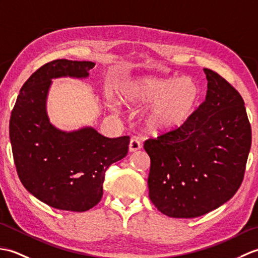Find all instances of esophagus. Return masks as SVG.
<instances>
[{"label": "esophagus", "mask_w": 258, "mask_h": 258, "mask_svg": "<svg viewBox=\"0 0 258 258\" xmlns=\"http://www.w3.org/2000/svg\"><path fill=\"white\" fill-rule=\"evenodd\" d=\"M128 149H130V152H136L139 151L141 149V143L139 140L136 139H132L130 142V145H128Z\"/></svg>", "instance_id": "obj_1"}]
</instances>
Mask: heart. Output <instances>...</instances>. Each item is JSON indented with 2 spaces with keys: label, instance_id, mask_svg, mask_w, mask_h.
<instances>
[{
  "label": "heart",
  "instance_id": "heart-1",
  "mask_svg": "<svg viewBox=\"0 0 258 258\" xmlns=\"http://www.w3.org/2000/svg\"><path fill=\"white\" fill-rule=\"evenodd\" d=\"M117 94L124 105L152 103L143 114L144 127L154 135L177 131L194 116L201 103V89L190 78L140 76L120 83Z\"/></svg>",
  "mask_w": 258,
  "mask_h": 258
}]
</instances>
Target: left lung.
Segmentation results:
<instances>
[{
    "label": "left lung",
    "instance_id": "8db88e82",
    "mask_svg": "<svg viewBox=\"0 0 258 258\" xmlns=\"http://www.w3.org/2000/svg\"><path fill=\"white\" fill-rule=\"evenodd\" d=\"M206 98L183 127L145 141L150 199L169 217L202 216L243 182L251 128L239 93L210 69Z\"/></svg>",
    "mask_w": 258,
    "mask_h": 258
}]
</instances>
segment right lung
<instances>
[{
  "label": "right lung",
  "mask_w": 258,
  "mask_h": 258,
  "mask_svg": "<svg viewBox=\"0 0 258 258\" xmlns=\"http://www.w3.org/2000/svg\"><path fill=\"white\" fill-rule=\"evenodd\" d=\"M95 63L55 59L43 65L22 86L10 118L14 164L24 187L57 210L85 212L103 196V182L111 164L128 152L130 136L108 139L94 128L64 132L46 113L52 79H83Z\"/></svg>",
  "instance_id": "obj_1"
}]
</instances>
